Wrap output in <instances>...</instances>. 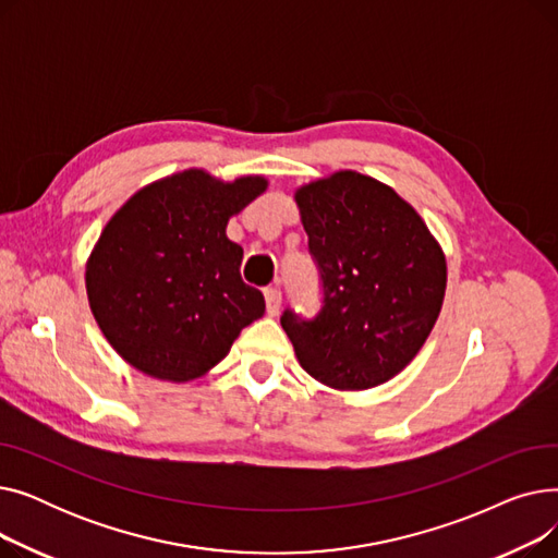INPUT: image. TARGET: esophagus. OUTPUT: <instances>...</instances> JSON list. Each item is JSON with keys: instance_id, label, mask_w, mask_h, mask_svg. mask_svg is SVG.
Masks as SVG:
<instances>
[{"instance_id": "esophagus-1", "label": "esophagus", "mask_w": 558, "mask_h": 558, "mask_svg": "<svg viewBox=\"0 0 558 558\" xmlns=\"http://www.w3.org/2000/svg\"><path fill=\"white\" fill-rule=\"evenodd\" d=\"M264 301H267V314L276 316L280 312L282 291L278 287H267V289H264Z\"/></svg>"}]
</instances>
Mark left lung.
Instances as JSON below:
<instances>
[{
	"label": "left lung",
	"instance_id": "1",
	"mask_svg": "<svg viewBox=\"0 0 558 558\" xmlns=\"http://www.w3.org/2000/svg\"><path fill=\"white\" fill-rule=\"evenodd\" d=\"M324 305L280 324L320 385L362 391L416 357L446 296V255L421 215L389 185L337 171L296 190Z\"/></svg>",
	"mask_w": 558,
	"mask_h": 558
}]
</instances>
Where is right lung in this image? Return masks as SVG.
<instances>
[{
  "instance_id": "add662e5",
  "label": "right lung",
  "mask_w": 558,
  "mask_h": 558,
  "mask_svg": "<svg viewBox=\"0 0 558 558\" xmlns=\"http://www.w3.org/2000/svg\"><path fill=\"white\" fill-rule=\"evenodd\" d=\"M264 190L262 175L223 183L185 169L142 187L112 215L87 259L85 289L124 362L190 383L264 314L262 291L240 274L244 251L226 238L228 219Z\"/></svg>"
}]
</instances>
